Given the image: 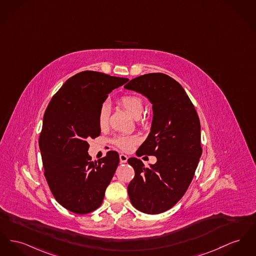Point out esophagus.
Instances as JSON below:
<instances>
[{
    "label": "esophagus",
    "instance_id": "34e87169",
    "mask_svg": "<svg viewBox=\"0 0 256 256\" xmlns=\"http://www.w3.org/2000/svg\"><path fill=\"white\" fill-rule=\"evenodd\" d=\"M128 156H126V154H120V164H124V162H126V160H128Z\"/></svg>",
    "mask_w": 256,
    "mask_h": 256
}]
</instances>
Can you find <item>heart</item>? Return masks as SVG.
Listing matches in <instances>:
<instances>
[{"instance_id":"b5f03b06","label":"heart","mask_w":256,"mask_h":256,"mask_svg":"<svg viewBox=\"0 0 256 256\" xmlns=\"http://www.w3.org/2000/svg\"><path fill=\"white\" fill-rule=\"evenodd\" d=\"M119 106H122L126 111H128L132 116L136 118L139 126H145L148 122V118L142 115L144 109L143 100L134 94H124L118 100ZM109 107L107 104H102L100 107L98 113V124L102 130H106L109 126ZM139 142V137L137 136H117L114 140V145L122 152H130Z\"/></svg>"}]
</instances>
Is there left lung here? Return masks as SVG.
Segmentation results:
<instances>
[{
  "label": "left lung",
  "instance_id": "8db88e82",
  "mask_svg": "<svg viewBox=\"0 0 256 256\" xmlns=\"http://www.w3.org/2000/svg\"><path fill=\"white\" fill-rule=\"evenodd\" d=\"M124 88L141 92L152 104L150 134L136 154L158 160L149 167L136 158L128 160L136 172L128 192L137 210L158 214L171 209L194 179L202 154L199 117L184 88L164 74L138 76Z\"/></svg>",
  "mask_w": 256,
  "mask_h": 256
}]
</instances>
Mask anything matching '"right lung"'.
Listing matches in <instances>:
<instances>
[{"mask_svg": "<svg viewBox=\"0 0 256 256\" xmlns=\"http://www.w3.org/2000/svg\"><path fill=\"white\" fill-rule=\"evenodd\" d=\"M128 78L85 70L68 78L53 96L44 116L38 144L44 177L55 199L78 214L96 210L119 164L109 150L90 162V138L100 134L98 113L107 94Z\"/></svg>", "mask_w": 256, "mask_h": 256, "instance_id": "1", "label": "right lung"}]
</instances>
